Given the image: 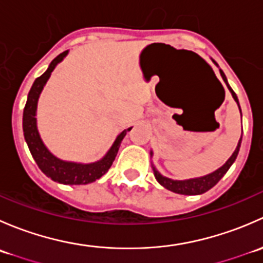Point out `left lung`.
Wrapping results in <instances>:
<instances>
[{"label": "left lung", "instance_id": "obj_1", "mask_svg": "<svg viewBox=\"0 0 263 263\" xmlns=\"http://www.w3.org/2000/svg\"><path fill=\"white\" fill-rule=\"evenodd\" d=\"M213 62L217 66V63L215 62L214 60H213ZM219 71H220V75H221L222 80H224L225 84H227L228 89H229V91L232 92L233 99L237 102L238 108H239V110H240L239 100H238L237 94L233 91V89L230 87V85L228 84L225 73L222 72L221 70H219ZM240 116H242V110H240ZM240 144H242V136H240L239 141H238V145H237V147H235L234 153H233L232 156H230V158L225 161L224 165L220 166L219 169H216V171L213 172V173L206 174V176H203V177H198V178H191V179H183V181H177V179H172V178H168V177H164L163 174L159 173V171L155 168V165L151 163V166H153V171H154V176H155L156 181L160 183L164 188H166V190L172 191V192H174V193H179V195H188V196L202 195V193L208 192L209 190H211V188H213L214 185L216 184V183L225 176V173L229 171V168L233 165V163L235 161V159H237L238 153H239V148H240ZM150 156H153V150L150 151Z\"/></svg>", "mask_w": 263, "mask_h": 263}]
</instances>
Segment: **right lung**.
Segmentation results:
<instances>
[{
  "mask_svg": "<svg viewBox=\"0 0 263 263\" xmlns=\"http://www.w3.org/2000/svg\"><path fill=\"white\" fill-rule=\"evenodd\" d=\"M68 54V50H65L61 54H58L52 62L49 63L46 72L38 79H35L30 91L28 94L25 108H24L23 115V131L25 141L28 144L29 150L33 155L34 160L38 164L39 169L46 174L52 181L61 183V184H89L95 182L100 177L104 176L108 169L112 166L115 161L118 148L121 146V142L123 137L128 131H131L132 127L123 129L118 136L116 137L115 142L107 151L104 156L100 160L94 163H78V161H67L57 158L53 153H50L49 148L44 145L42 140L41 134L36 126V108H38V100L41 97V92L43 91V87L46 86L47 81L50 78V73L55 68V66L62 62L63 58Z\"/></svg>",
  "mask_w": 263,
  "mask_h": 263,
  "instance_id": "add662e5",
  "label": "right lung"
}]
</instances>
